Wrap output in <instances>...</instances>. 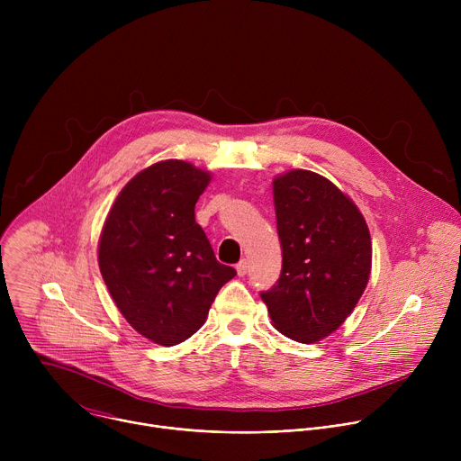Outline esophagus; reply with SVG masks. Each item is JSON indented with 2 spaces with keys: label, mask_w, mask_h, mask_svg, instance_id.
Wrapping results in <instances>:
<instances>
[{
  "label": "esophagus",
  "mask_w": 461,
  "mask_h": 461,
  "mask_svg": "<svg viewBox=\"0 0 461 461\" xmlns=\"http://www.w3.org/2000/svg\"><path fill=\"white\" fill-rule=\"evenodd\" d=\"M237 274L242 277V276H246L248 274V260L246 258H242L240 262H237Z\"/></svg>",
  "instance_id": "1"
}]
</instances>
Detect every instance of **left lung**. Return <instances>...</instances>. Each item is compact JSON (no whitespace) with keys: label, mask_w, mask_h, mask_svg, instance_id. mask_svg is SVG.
Instances as JSON below:
<instances>
[{"label":"left lung","mask_w":461,"mask_h":461,"mask_svg":"<svg viewBox=\"0 0 461 461\" xmlns=\"http://www.w3.org/2000/svg\"><path fill=\"white\" fill-rule=\"evenodd\" d=\"M283 270L262 292L277 330L315 343L336 332L361 299L372 270V240L356 203L308 169L274 178Z\"/></svg>","instance_id":"8db88e82"}]
</instances>
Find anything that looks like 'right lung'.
<instances>
[{
    "label": "right lung",
    "mask_w": 461,
    "mask_h": 461,
    "mask_svg": "<svg viewBox=\"0 0 461 461\" xmlns=\"http://www.w3.org/2000/svg\"><path fill=\"white\" fill-rule=\"evenodd\" d=\"M210 180V171L185 160L151 164L122 187L100 233L98 267L116 308L162 347L199 330L219 290L237 276L194 222Z\"/></svg>",
    "instance_id": "1"
}]
</instances>
